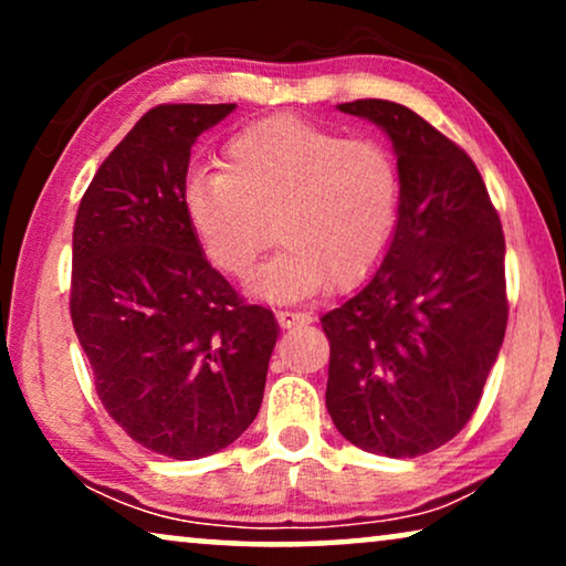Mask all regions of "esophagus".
Returning <instances> with one entry per match:
<instances>
[{"label":"esophagus","mask_w":566,"mask_h":566,"mask_svg":"<svg viewBox=\"0 0 566 566\" xmlns=\"http://www.w3.org/2000/svg\"><path fill=\"white\" fill-rule=\"evenodd\" d=\"M275 316H277V322H281L283 329H291V327H298V324L312 322V316H308V314H304V312H289V308H285V312H277Z\"/></svg>","instance_id":"34e87169"}]
</instances>
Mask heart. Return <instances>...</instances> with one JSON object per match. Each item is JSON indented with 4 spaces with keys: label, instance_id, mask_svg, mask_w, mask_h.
Listing matches in <instances>:
<instances>
[{
    "label": "heart",
    "instance_id": "1",
    "mask_svg": "<svg viewBox=\"0 0 566 566\" xmlns=\"http://www.w3.org/2000/svg\"><path fill=\"white\" fill-rule=\"evenodd\" d=\"M397 159L374 138H345L291 115L252 123L229 138L223 169L196 172L182 206L200 250L237 281L275 237L252 296L301 301L374 273L399 219Z\"/></svg>",
    "mask_w": 566,
    "mask_h": 566
}]
</instances>
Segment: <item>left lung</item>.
<instances>
[{"mask_svg":"<svg viewBox=\"0 0 566 566\" xmlns=\"http://www.w3.org/2000/svg\"><path fill=\"white\" fill-rule=\"evenodd\" d=\"M339 113L376 123L397 154L401 198L389 252L322 316L327 409L368 453L415 459L461 432L507 327L505 237L469 154L389 99Z\"/></svg>","mask_w":566,"mask_h":566,"instance_id":"8db88e82","label":"left lung"}]
</instances>
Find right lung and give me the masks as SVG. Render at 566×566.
<instances>
[{
  "label": "right lung",
  "instance_id": "1",
  "mask_svg": "<svg viewBox=\"0 0 566 566\" xmlns=\"http://www.w3.org/2000/svg\"><path fill=\"white\" fill-rule=\"evenodd\" d=\"M229 105L151 107L74 221L72 322L107 415L154 453L203 459L260 412L277 322L211 268L182 206L190 149Z\"/></svg>",
  "mask_w": 566,
  "mask_h": 566
}]
</instances>
